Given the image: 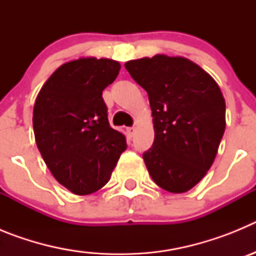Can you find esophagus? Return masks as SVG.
<instances>
[{
  "mask_svg": "<svg viewBox=\"0 0 256 256\" xmlns=\"http://www.w3.org/2000/svg\"><path fill=\"white\" fill-rule=\"evenodd\" d=\"M134 133H136L134 126H130V128H126V134H128V137H130V138H132L133 136H134Z\"/></svg>",
  "mask_w": 256,
  "mask_h": 256,
  "instance_id": "1",
  "label": "esophagus"
}]
</instances>
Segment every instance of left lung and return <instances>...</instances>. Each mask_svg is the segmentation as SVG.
<instances>
[{"mask_svg": "<svg viewBox=\"0 0 256 256\" xmlns=\"http://www.w3.org/2000/svg\"><path fill=\"white\" fill-rule=\"evenodd\" d=\"M148 94L155 138L144 152L154 182L182 194L212 166L226 130V101L216 82L184 58L155 55L126 62Z\"/></svg>", "mask_w": 256, "mask_h": 256, "instance_id": "left-lung-1", "label": "left lung"}]
</instances>
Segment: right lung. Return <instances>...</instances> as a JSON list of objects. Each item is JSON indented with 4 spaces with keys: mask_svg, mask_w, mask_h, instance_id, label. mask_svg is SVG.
Returning a JSON list of instances; mask_svg holds the SVG:
<instances>
[{
    "mask_svg": "<svg viewBox=\"0 0 256 256\" xmlns=\"http://www.w3.org/2000/svg\"><path fill=\"white\" fill-rule=\"evenodd\" d=\"M110 58H83L61 65L40 88L33 110L36 144L47 168L76 195L98 191L126 148L112 130L102 91L119 74Z\"/></svg>",
    "mask_w": 256,
    "mask_h": 256,
    "instance_id": "obj_1",
    "label": "right lung"
}]
</instances>
